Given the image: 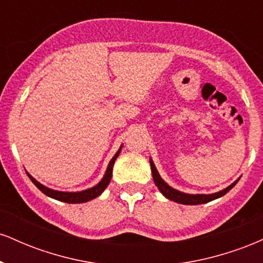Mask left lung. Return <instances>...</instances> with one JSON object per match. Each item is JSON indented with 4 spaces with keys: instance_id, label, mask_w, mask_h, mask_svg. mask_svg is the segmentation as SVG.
Listing matches in <instances>:
<instances>
[{
    "instance_id": "left-lung-1",
    "label": "left lung",
    "mask_w": 263,
    "mask_h": 263,
    "mask_svg": "<svg viewBox=\"0 0 263 263\" xmlns=\"http://www.w3.org/2000/svg\"><path fill=\"white\" fill-rule=\"evenodd\" d=\"M149 164H151V171H152V177L153 180H155V184L158 188L159 192L164 195L165 198L170 199L172 201H176V203L184 204V205H199V204H205L209 203L211 200H215V199L221 198L222 195H225L226 193L230 192V190L236 185L238 179L235 180L234 183L230 184L229 186H226L225 189L220 190V192L211 193V194H188V193L180 192V190L174 189L173 186H171L170 184L165 183L164 180L162 179V177L159 176L158 171H157L155 163H153L152 158H149Z\"/></svg>"
}]
</instances>
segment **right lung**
Listing matches in <instances>:
<instances>
[{
	"label": "right lung",
	"instance_id": "obj_1",
	"mask_svg": "<svg viewBox=\"0 0 263 263\" xmlns=\"http://www.w3.org/2000/svg\"><path fill=\"white\" fill-rule=\"evenodd\" d=\"M121 149H122V144H121V147L119 148V151L116 152V155L111 158V161H110V163H108V165L106 168V172H105L104 177H102V179L100 180V182L96 184V185L91 186V188H87L85 190H80V192H60V190L50 189V188H48V186L43 185V184L39 183L37 179H34V178H33L31 174L28 173V172H26V173H27V176L29 177V179L32 180V183L34 184V185L37 186V188L41 190L42 193H44L47 197L53 198V199H55V200H59V201H64V203H68V204L86 203V201L98 198L99 195H101L102 192L107 188V185L110 184L111 176H112L114 163L117 159V157H119Z\"/></svg>",
	"mask_w": 263,
	"mask_h": 263
}]
</instances>
